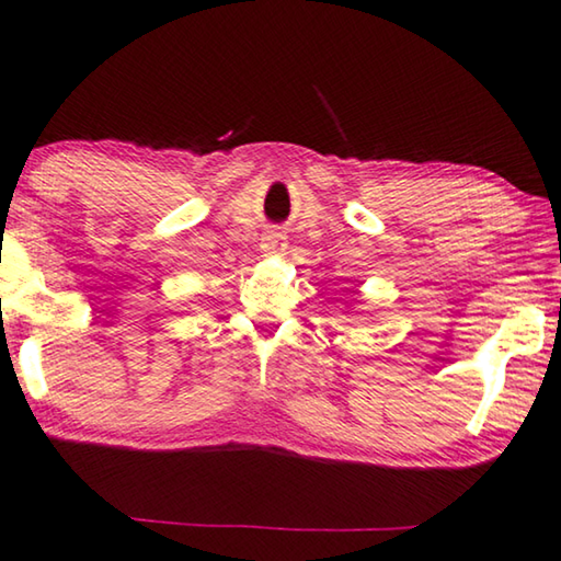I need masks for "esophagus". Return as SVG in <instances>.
<instances>
[{
    "mask_svg": "<svg viewBox=\"0 0 561 561\" xmlns=\"http://www.w3.org/2000/svg\"><path fill=\"white\" fill-rule=\"evenodd\" d=\"M262 249H264L266 254H282L284 249H287V241H284L282 233L272 231V233H266V237H264V244H262Z\"/></svg>",
    "mask_w": 561,
    "mask_h": 561,
    "instance_id": "obj_1",
    "label": "esophagus"
}]
</instances>
